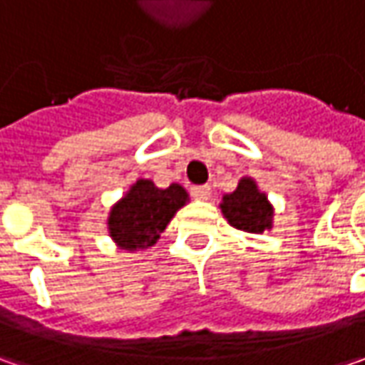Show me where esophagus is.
<instances>
[{
	"mask_svg": "<svg viewBox=\"0 0 365 365\" xmlns=\"http://www.w3.org/2000/svg\"><path fill=\"white\" fill-rule=\"evenodd\" d=\"M190 195L195 197V199H209L211 197V187L209 185H195V187H190Z\"/></svg>",
	"mask_w": 365,
	"mask_h": 365,
	"instance_id": "34e87169",
	"label": "esophagus"
}]
</instances>
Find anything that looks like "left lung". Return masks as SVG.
<instances>
[{"instance_id": "left-lung-1", "label": "left lung", "mask_w": 365, "mask_h": 365, "mask_svg": "<svg viewBox=\"0 0 365 365\" xmlns=\"http://www.w3.org/2000/svg\"><path fill=\"white\" fill-rule=\"evenodd\" d=\"M221 211L235 230L247 233H262L264 230H270L272 207L252 178L240 180L237 189L223 197Z\"/></svg>"}]
</instances>
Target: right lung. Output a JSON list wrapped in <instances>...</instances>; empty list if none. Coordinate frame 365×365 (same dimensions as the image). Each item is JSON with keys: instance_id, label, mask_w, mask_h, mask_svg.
I'll return each instance as SVG.
<instances>
[{"instance_id": "obj_1", "label": "right lung", "mask_w": 365, "mask_h": 365, "mask_svg": "<svg viewBox=\"0 0 365 365\" xmlns=\"http://www.w3.org/2000/svg\"><path fill=\"white\" fill-rule=\"evenodd\" d=\"M187 201L180 185L158 189L152 180H138L111 209L109 233L123 250H148L160 240L168 221Z\"/></svg>"}]
</instances>
